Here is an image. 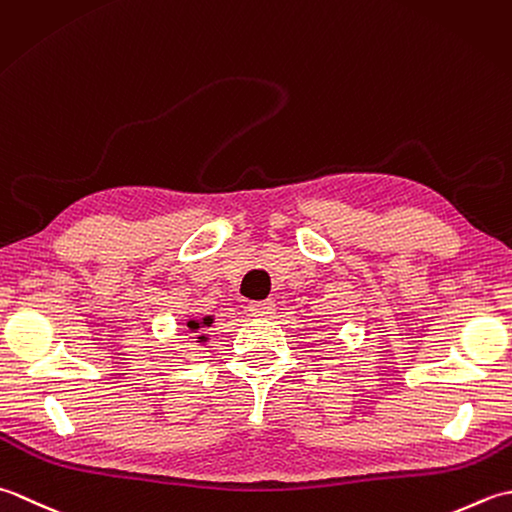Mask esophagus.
I'll list each match as a JSON object with an SVG mask.
<instances>
[{
  "mask_svg": "<svg viewBox=\"0 0 512 512\" xmlns=\"http://www.w3.org/2000/svg\"><path fill=\"white\" fill-rule=\"evenodd\" d=\"M274 309H276L274 300H258V302H249V311H252V316H258V318L271 316V314H274Z\"/></svg>",
  "mask_w": 512,
  "mask_h": 512,
  "instance_id": "obj_1",
  "label": "esophagus"
}]
</instances>
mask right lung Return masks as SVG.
<instances>
[{"instance_id":"add662e5","label":"right lung","mask_w":512,"mask_h":512,"mask_svg":"<svg viewBox=\"0 0 512 512\" xmlns=\"http://www.w3.org/2000/svg\"><path fill=\"white\" fill-rule=\"evenodd\" d=\"M212 316H207V318H203V320H187V327H190L192 331H196V329H201V327H212ZM198 340H205V336H198Z\"/></svg>"}]
</instances>
